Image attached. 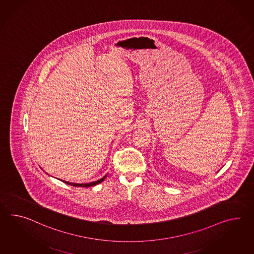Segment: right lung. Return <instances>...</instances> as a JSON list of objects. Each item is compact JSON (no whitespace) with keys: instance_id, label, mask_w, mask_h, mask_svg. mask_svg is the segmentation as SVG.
<instances>
[{"instance_id":"1","label":"right lung","mask_w":254,"mask_h":254,"mask_svg":"<svg viewBox=\"0 0 254 254\" xmlns=\"http://www.w3.org/2000/svg\"><path fill=\"white\" fill-rule=\"evenodd\" d=\"M105 177H103L102 179L98 180V181H95V182H93V183H89V184H72V183H68V182H64L65 184H67L68 186H81V187H90V186H96V185H98L100 183H102L104 180H105Z\"/></svg>"}]
</instances>
